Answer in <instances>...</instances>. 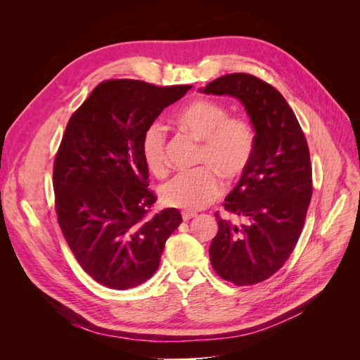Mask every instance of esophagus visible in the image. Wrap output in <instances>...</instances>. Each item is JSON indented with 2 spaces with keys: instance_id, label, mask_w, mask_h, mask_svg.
I'll return each instance as SVG.
<instances>
[{
  "instance_id": "obj_1",
  "label": "esophagus",
  "mask_w": 360,
  "mask_h": 360,
  "mask_svg": "<svg viewBox=\"0 0 360 360\" xmlns=\"http://www.w3.org/2000/svg\"><path fill=\"white\" fill-rule=\"evenodd\" d=\"M195 216H197V213H195V212H183V213H181V217H183L184 222L191 221L192 217H195Z\"/></svg>"
}]
</instances>
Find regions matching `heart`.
<instances>
[{
    "mask_svg": "<svg viewBox=\"0 0 360 360\" xmlns=\"http://www.w3.org/2000/svg\"><path fill=\"white\" fill-rule=\"evenodd\" d=\"M226 108L209 99H195L174 117L176 124L202 141L193 172H180L160 188L162 202L184 210H198L214 201L222 181L237 180L248 169L254 155L255 132L248 120L228 117ZM141 155L147 168L162 176L167 171V134L160 124H151L141 141Z\"/></svg>",
    "mask_w": 360,
    "mask_h": 360,
    "instance_id": "b5f03b06",
    "label": "heart"
}]
</instances>
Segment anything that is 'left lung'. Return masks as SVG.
Masks as SVG:
<instances>
[{
    "instance_id": "8db88e82",
    "label": "left lung",
    "mask_w": 360,
    "mask_h": 360,
    "mask_svg": "<svg viewBox=\"0 0 360 360\" xmlns=\"http://www.w3.org/2000/svg\"><path fill=\"white\" fill-rule=\"evenodd\" d=\"M200 91L236 97L255 130L252 159L224 202L243 224L216 213L219 230L210 243L217 275L254 285L284 266L300 237L312 197L308 143L284 96L254 75H224Z\"/></svg>"
}]
</instances>
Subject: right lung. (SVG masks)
Here are the masks:
<instances>
[{"mask_svg":"<svg viewBox=\"0 0 360 360\" xmlns=\"http://www.w3.org/2000/svg\"><path fill=\"white\" fill-rule=\"evenodd\" d=\"M191 89L105 81L69 120L53 162L58 224L81 267L108 288H134L153 276L181 224L177 209L147 216L156 195L147 189L141 141Z\"/></svg>","mask_w":360,"mask_h":360,"instance_id":"add662e5","label":"right lung"}]
</instances>
